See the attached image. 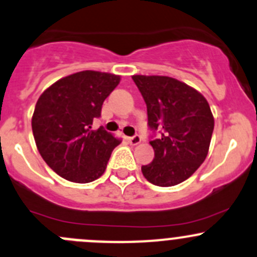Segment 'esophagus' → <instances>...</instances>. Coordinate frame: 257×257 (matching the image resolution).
Returning a JSON list of instances; mask_svg holds the SVG:
<instances>
[{"label":"esophagus","mask_w":257,"mask_h":257,"mask_svg":"<svg viewBox=\"0 0 257 257\" xmlns=\"http://www.w3.org/2000/svg\"><path fill=\"white\" fill-rule=\"evenodd\" d=\"M128 142L132 144V146H137V144L141 143L142 138H141V136L136 134V136H133V137H131V138H128Z\"/></svg>","instance_id":"obj_1"}]
</instances>
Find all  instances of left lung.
<instances>
[{
	"mask_svg": "<svg viewBox=\"0 0 257 257\" xmlns=\"http://www.w3.org/2000/svg\"><path fill=\"white\" fill-rule=\"evenodd\" d=\"M147 105L149 144L154 159L142 172L147 181L171 187L186 181L203 163L210 148L213 120L202 94L168 76L134 75Z\"/></svg>",
	"mask_w": 257,
	"mask_h": 257,
	"instance_id": "1",
	"label": "left lung"
}]
</instances>
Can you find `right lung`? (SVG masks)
Here are the masks:
<instances>
[{"mask_svg": "<svg viewBox=\"0 0 257 257\" xmlns=\"http://www.w3.org/2000/svg\"><path fill=\"white\" fill-rule=\"evenodd\" d=\"M119 81L113 74L80 71L60 79L39 98L32 133L42 159L60 177L88 183L104 173L120 141L91 125Z\"/></svg>", "mask_w": 257, "mask_h": 257, "instance_id": "right-lung-1", "label": "right lung"}]
</instances>
